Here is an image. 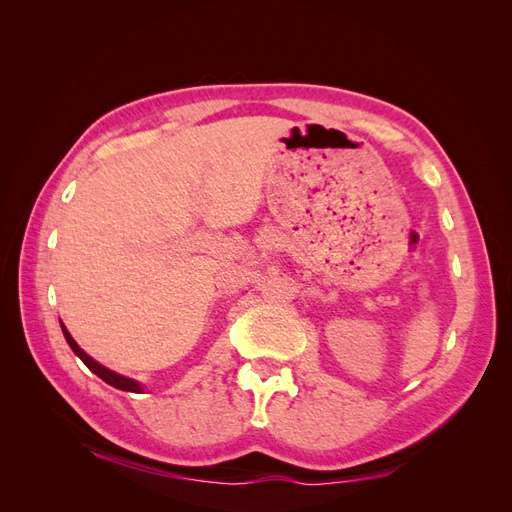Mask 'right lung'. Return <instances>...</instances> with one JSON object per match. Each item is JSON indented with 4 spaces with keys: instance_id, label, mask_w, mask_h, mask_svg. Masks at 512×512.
I'll return each mask as SVG.
<instances>
[{
    "instance_id": "add662e5",
    "label": "right lung",
    "mask_w": 512,
    "mask_h": 512,
    "mask_svg": "<svg viewBox=\"0 0 512 512\" xmlns=\"http://www.w3.org/2000/svg\"><path fill=\"white\" fill-rule=\"evenodd\" d=\"M61 331H64V335H66V342L70 344V348L74 350V354L79 356V359L94 371L96 376H100L106 384H111V386H115V389H121V391H130V393H141L143 389H141V384H138L136 380H130V378H126V376H119V374H115V371H111V369H106V367H102L100 363H96L94 359H91L89 354H85V350H81L79 348V344L74 342L72 339V335L68 333V329L64 327V324H61Z\"/></svg>"
}]
</instances>
